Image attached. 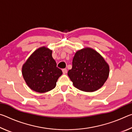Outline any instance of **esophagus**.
Masks as SVG:
<instances>
[{
	"instance_id": "esophagus-1",
	"label": "esophagus",
	"mask_w": 132,
	"mask_h": 132,
	"mask_svg": "<svg viewBox=\"0 0 132 132\" xmlns=\"http://www.w3.org/2000/svg\"><path fill=\"white\" fill-rule=\"evenodd\" d=\"M62 71H63V74H66V73L68 72V70H67L66 69H62Z\"/></svg>"
}]
</instances>
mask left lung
Here are the masks:
<instances>
[{"label":"left lung","instance_id":"obj_1","mask_svg":"<svg viewBox=\"0 0 132 132\" xmlns=\"http://www.w3.org/2000/svg\"><path fill=\"white\" fill-rule=\"evenodd\" d=\"M108 64L97 51L85 48L75 53L68 75L75 87L86 92L100 89L108 79Z\"/></svg>","mask_w":132,"mask_h":132}]
</instances>
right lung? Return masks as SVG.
<instances>
[{
  "label": "right lung",
  "mask_w": 132,
  "mask_h": 132,
  "mask_svg": "<svg viewBox=\"0 0 132 132\" xmlns=\"http://www.w3.org/2000/svg\"><path fill=\"white\" fill-rule=\"evenodd\" d=\"M52 53V50L48 48H39L23 64L22 75L31 90L43 93L55 87L62 71L56 67Z\"/></svg>",
  "instance_id": "1"
}]
</instances>
